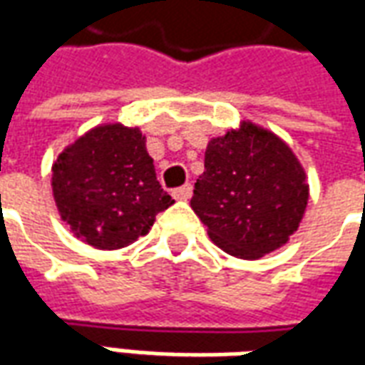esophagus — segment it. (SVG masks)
Here are the masks:
<instances>
[{"mask_svg": "<svg viewBox=\"0 0 365 365\" xmlns=\"http://www.w3.org/2000/svg\"><path fill=\"white\" fill-rule=\"evenodd\" d=\"M191 191H193V187H191L190 183H185V185H182V187H178V190H174V199H178V201H187V199L191 197Z\"/></svg>", "mask_w": 365, "mask_h": 365, "instance_id": "esophagus-1", "label": "esophagus"}]
</instances>
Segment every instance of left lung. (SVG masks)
Listing matches in <instances>:
<instances>
[{
  "label": "left lung",
  "instance_id": "8db88e82",
  "mask_svg": "<svg viewBox=\"0 0 365 365\" xmlns=\"http://www.w3.org/2000/svg\"><path fill=\"white\" fill-rule=\"evenodd\" d=\"M309 203L303 164L283 138L240 120L205 150L191 209L221 250L258 260L287 245Z\"/></svg>",
  "mask_w": 365,
  "mask_h": 365
}]
</instances>
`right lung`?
<instances>
[{
  "mask_svg": "<svg viewBox=\"0 0 365 365\" xmlns=\"http://www.w3.org/2000/svg\"><path fill=\"white\" fill-rule=\"evenodd\" d=\"M52 195L70 232L97 250L133 245L174 199L160 187L138 127L101 123L52 164Z\"/></svg>",
  "mask_w": 365,
  "mask_h": 365,
  "instance_id": "obj_1",
  "label": "right lung"
}]
</instances>
